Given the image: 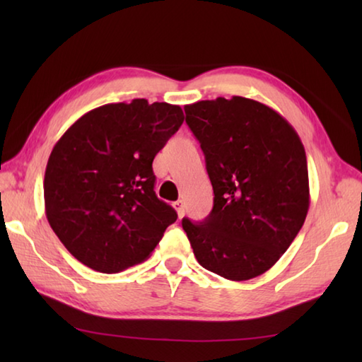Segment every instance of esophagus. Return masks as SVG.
<instances>
[{
    "label": "esophagus",
    "instance_id": "esophagus-1",
    "mask_svg": "<svg viewBox=\"0 0 362 362\" xmlns=\"http://www.w3.org/2000/svg\"><path fill=\"white\" fill-rule=\"evenodd\" d=\"M173 206H174V209L177 211V214H179V217H183V214H185V203H183L182 199H179V201H175Z\"/></svg>",
    "mask_w": 362,
    "mask_h": 362
}]
</instances>
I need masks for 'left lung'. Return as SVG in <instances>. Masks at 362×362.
<instances>
[{
	"label": "left lung",
	"instance_id": "1",
	"mask_svg": "<svg viewBox=\"0 0 362 362\" xmlns=\"http://www.w3.org/2000/svg\"><path fill=\"white\" fill-rule=\"evenodd\" d=\"M214 188L203 222L183 218L201 267L231 281L268 272L296 240L310 207L302 140L263 103L233 95L185 105Z\"/></svg>",
	"mask_w": 362,
	"mask_h": 362
}]
</instances>
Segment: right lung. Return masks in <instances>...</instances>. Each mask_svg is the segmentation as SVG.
Listing matches in <instances>:
<instances>
[{
    "label": "right lung",
    "instance_id": "1",
    "mask_svg": "<svg viewBox=\"0 0 362 362\" xmlns=\"http://www.w3.org/2000/svg\"><path fill=\"white\" fill-rule=\"evenodd\" d=\"M182 122V108L166 102L107 103L54 145L45 174L46 217L76 260L118 273L148 259L177 220L155 193L151 164Z\"/></svg>",
    "mask_w": 362,
    "mask_h": 362
}]
</instances>
